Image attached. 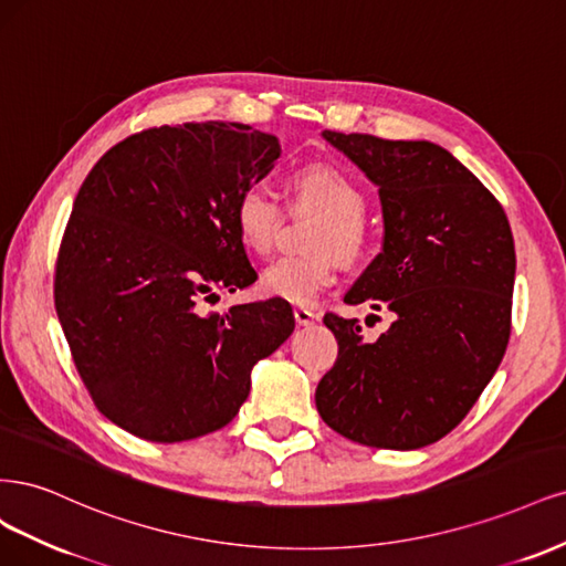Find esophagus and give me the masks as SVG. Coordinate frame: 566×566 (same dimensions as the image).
<instances>
[{
  "mask_svg": "<svg viewBox=\"0 0 566 566\" xmlns=\"http://www.w3.org/2000/svg\"><path fill=\"white\" fill-rule=\"evenodd\" d=\"M294 317H296L298 326H310V324H315V319H317V315L310 313V310H305V307H296Z\"/></svg>",
  "mask_w": 566,
  "mask_h": 566,
  "instance_id": "esophagus-1",
  "label": "esophagus"
}]
</instances>
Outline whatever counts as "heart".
I'll list each match as a JSON object with an SVG mask.
<instances>
[{"instance_id":"1","label":"heart","mask_w":566,"mask_h":566,"mask_svg":"<svg viewBox=\"0 0 566 566\" xmlns=\"http://www.w3.org/2000/svg\"><path fill=\"white\" fill-rule=\"evenodd\" d=\"M289 186L296 205L322 213L310 249L315 256L280 259L270 263L261 275V294L294 305H313L319 291L332 286L336 275V256L345 263L361 259L369 244L367 195L343 169L334 164H307L291 174ZM282 226V209L265 186H247L234 202V230L240 242L256 256L275 247Z\"/></svg>"}]
</instances>
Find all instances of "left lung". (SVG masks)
Masks as SVG:
<instances>
[{"instance_id":"8db88e82","label":"left lung","mask_w":566,"mask_h":566,"mask_svg":"<svg viewBox=\"0 0 566 566\" xmlns=\"http://www.w3.org/2000/svg\"><path fill=\"white\" fill-rule=\"evenodd\" d=\"M322 136L367 174L382 209V249L345 303L369 301L395 319L364 340L357 319L324 315L338 357L315 405L353 442L421 449L463 421L505 355L513 232L499 199L440 145Z\"/></svg>"}]
</instances>
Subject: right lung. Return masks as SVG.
<instances>
[{"label": "right lung", "mask_w": 566, "mask_h": 566, "mask_svg": "<svg viewBox=\"0 0 566 566\" xmlns=\"http://www.w3.org/2000/svg\"><path fill=\"white\" fill-rule=\"evenodd\" d=\"M280 153L247 124L159 126L107 150L75 197L53 280L59 322L98 411L140 440L228 426L253 364L294 332L280 298L202 310L256 282L234 202Z\"/></svg>", "instance_id": "obj_1"}]
</instances>
